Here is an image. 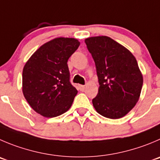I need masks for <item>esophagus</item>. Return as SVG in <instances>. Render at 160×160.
I'll return each instance as SVG.
<instances>
[{"label": "esophagus", "mask_w": 160, "mask_h": 160, "mask_svg": "<svg viewBox=\"0 0 160 160\" xmlns=\"http://www.w3.org/2000/svg\"><path fill=\"white\" fill-rule=\"evenodd\" d=\"M85 86H83V85H79L78 86V89L80 91H84L85 90Z\"/></svg>", "instance_id": "obj_1"}]
</instances>
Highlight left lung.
Listing matches in <instances>:
<instances>
[{
  "mask_svg": "<svg viewBox=\"0 0 160 160\" xmlns=\"http://www.w3.org/2000/svg\"><path fill=\"white\" fill-rule=\"evenodd\" d=\"M95 62L99 82L94 108L112 119L127 115L137 104L143 86V77L133 55L107 36L85 40Z\"/></svg>",
  "mask_w": 160,
  "mask_h": 160,
  "instance_id": "1",
  "label": "left lung"
}]
</instances>
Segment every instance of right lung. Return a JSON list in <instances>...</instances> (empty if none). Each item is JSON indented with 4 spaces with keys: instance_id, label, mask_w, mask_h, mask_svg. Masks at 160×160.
Instances as JSON below:
<instances>
[{
    "instance_id": "right-lung-1",
    "label": "right lung",
    "mask_w": 160,
    "mask_h": 160,
    "mask_svg": "<svg viewBox=\"0 0 160 160\" xmlns=\"http://www.w3.org/2000/svg\"><path fill=\"white\" fill-rule=\"evenodd\" d=\"M80 42L57 38L31 56L22 71V92L30 107L46 118L69 110L78 91L70 82L68 60Z\"/></svg>"
}]
</instances>
